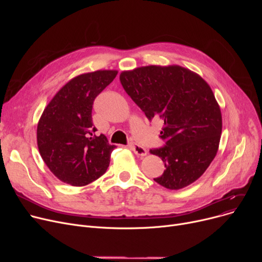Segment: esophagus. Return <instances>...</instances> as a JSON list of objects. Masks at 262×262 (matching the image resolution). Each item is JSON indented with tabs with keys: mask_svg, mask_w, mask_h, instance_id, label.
I'll list each match as a JSON object with an SVG mask.
<instances>
[{
	"mask_svg": "<svg viewBox=\"0 0 262 262\" xmlns=\"http://www.w3.org/2000/svg\"><path fill=\"white\" fill-rule=\"evenodd\" d=\"M129 147H130V149L133 150V152H134L136 155H138V156H145V155L147 154L146 149H145L144 147L138 145V144L132 143V144L129 145Z\"/></svg>",
	"mask_w": 262,
	"mask_h": 262,
	"instance_id": "esophagus-1",
	"label": "esophagus"
}]
</instances>
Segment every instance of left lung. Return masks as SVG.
<instances>
[{"label":"left lung","mask_w":262,"mask_h":262,"mask_svg":"<svg viewBox=\"0 0 262 262\" xmlns=\"http://www.w3.org/2000/svg\"><path fill=\"white\" fill-rule=\"evenodd\" d=\"M120 80L148 120L163 122L166 146L149 153L166 170L154 181L170 190L194 183L214 159L222 134L221 109L207 81L177 64L139 67L121 72Z\"/></svg>","instance_id":"1"}]
</instances>
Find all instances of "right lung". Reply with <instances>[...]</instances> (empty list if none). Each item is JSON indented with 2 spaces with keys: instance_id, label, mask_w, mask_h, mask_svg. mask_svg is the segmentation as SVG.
Listing matches in <instances>:
<instances>
[{
  "instance_id": "add662e5",
  "label": "right lung",
  "mask_w": 262,
  "mask_h": 262,
  "mask_svg": "<svg viewBox=\"0 0 262 262\" xmlns=\"http://www.w3.org/2000/svg\"><path fill=\"white\" fill-rule=\"evenodd\" d=\"M117 70H98L69 80L45 108L37 126L39 153L50 171L64 184L86 186L102 176L116 145L96 136L92 105L117 76Z\"/></svg>"
}]
</instances>
